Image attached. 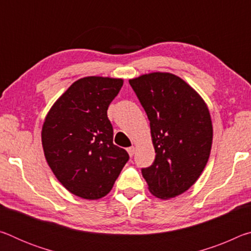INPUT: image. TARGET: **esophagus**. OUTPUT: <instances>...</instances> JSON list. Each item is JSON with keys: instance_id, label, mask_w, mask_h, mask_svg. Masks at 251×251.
Returning <instances> with one entry per match:
<instances>
[{"instance_id": "34e87169", "label": "esophagus", "mask_w": 251, "mask_h": 251, "mask_svg": "<svg viewBox=\"0 0 251 251\" xmlns=\"http://www.w3.org/2000/svg\"><path fill=\"white\" fill-rule=\"evenodd\" d=\"M127 152H128V155H129L130 157H133L134 154H135V147L131 146V147H129V148H127Z\"/></svg>"}]
</instances>
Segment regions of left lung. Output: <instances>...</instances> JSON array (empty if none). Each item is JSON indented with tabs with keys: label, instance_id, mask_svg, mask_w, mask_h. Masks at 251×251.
<instances>
[{
	"label": "left lung",
	"instance_id": "1",
	"mask_svg": "<svg viewBox=\"0 0 251 251\" xmlns=\"http://www.w3.org/2000/svg\"><path fill=\"white\" fill-rule=\"evenodd\" d=\"M151 124L155 160L142 168L150 192L168 199L185 193L201 176L210 155L212 124L198 93L171 73L129 79Z\"/></svg>",
	"mask_w": 251,
	"mask_h": 251
}]
</instances>
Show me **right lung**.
Listing matches in <instances>:
<instances>
[{
    "mask_svg": "<svg viewBox=\"0 0 251 251\" xmlns=\"http://www.w3.org/2000/svg\"><path fill=\"white\" fill-rule=\"evenodd\" d=\"M123 79L88 76L55 101L42 127V145L58 181L84 199H100L113 188L129 156L113 144L107 109Z\"/></svg>",
    "mask_w": 251,
    "mask_h": 251,
    "instance_id": "right-lung-1",
    "label": "right lung"
}]
</instances>
